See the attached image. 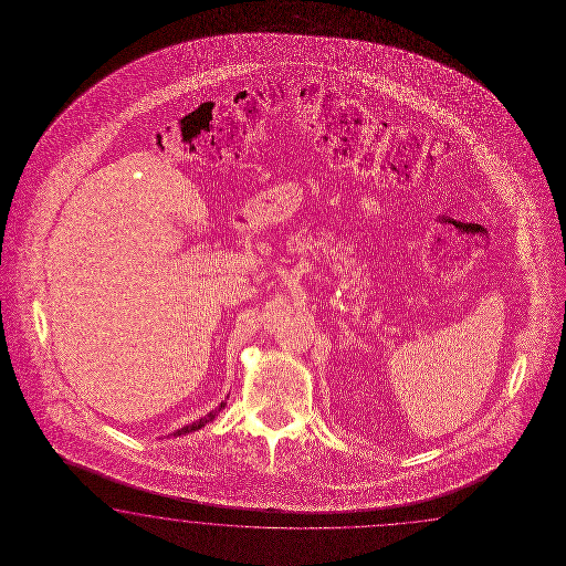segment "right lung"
Here are the masks:
<instances>
[{
    "label": "right lung",
    "instance_id": "obj_1",
    "mask_svg": "<svg viewBox=\"0 0 566 566\" xmlns=\"http://www.w3.org/2000/svg\"><path fill=\"white\" fill-rule=\"evenodd\" d=\"M224 408V401L218 406V410H212V412L208 413V416H203L201 420H198V422H191V424H187V427L179 428L177 432H175V437H181V434H187V432H193V430H199L201 427H206L208 422H212L214 420L216 416H218V412Z\"/></svg>",
    "mask_w": 566,
    "mask_h": 566
}]
</instances>
